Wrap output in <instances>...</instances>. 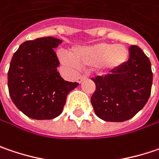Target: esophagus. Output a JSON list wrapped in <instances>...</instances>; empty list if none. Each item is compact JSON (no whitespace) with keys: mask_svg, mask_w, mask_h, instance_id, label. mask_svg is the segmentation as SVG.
Instances as JSON below:
<instances>
[{"mask_svg":"<svg viewBox=\"0 0 159 159\" xmlns=\"http://www.w3.org/2000/svg\"><path fill=\"white\" fill-rule=\"evenodd\" d=\"M85 79H87V77L85 75H80L79 76V78L77 79V81H78L79 83H81Z\"/></svg>","mask_w":159,"mask_h":159,"instance_id":"1","label":"esophagus"}]
</instances>
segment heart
Segmentation results:
<instances>
[{
    "instance_id": "1",
    "label": "heart",
    "mask_w": 159,
    "mask_h": 159,
    "mask_svg": "<svg viewBox=\"0 0 159 159\" xmlns=\"http://www.w3.org/2000/svg\"><path fill=\"white\" fill-rule=\"evenodd\" d=\"M64 63H71L84 69L96 68L107 74L123 66L129 58V50L124 44L99 42L88 46L77 47L70 52V58L60 56Z\"/></svg>"
}]
</instances>
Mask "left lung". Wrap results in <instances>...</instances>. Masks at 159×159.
I'll return each mask as SVG.
<instances>
[{
  "mask_svg": "<svg viewBox=\"0 0 159 159\" xmlns=\"http://www.w3.org/2000/svg\"><path fill=\"white\" fill-rule=\"evenodd\" d=\"M129 59L111 74L92 80L96 90L91 104L96 115L106 122H124L146 105L151 93L153 74L148 56L137 45L129 48Z\"/></svg>",
  "mask_w": 159,
  "mask_h": 159,
  "instance_id": "obj_1",
  "label": "left lung"
}]
</instances>
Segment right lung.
Segmentation results:
<instances>
[{"instance_id": "obj_1", "label": "right lung", "mask_w": 159, "mask_h": 159, "mask_svg": "<svg viewBox=\"0 0 159 159\" xmlns=\"http://www.w3.org/2000/svg\"><path fill=\"white\" fill-rule=\"evenodd\" d=\"M61 41L46 36L26 41L13 54L8 71L12 102L24 115L36 120L59 116L68 94L79 86L57 71L60 61L53 48Z\"/></svg>"}]
</instances>
